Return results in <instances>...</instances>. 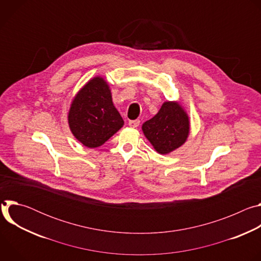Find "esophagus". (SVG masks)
Masks as SVG:
<instances>
[{"label": "esophagus", "instance_id": "1", "mask_svg": "<svg viewBox=\"0 0 261 261\" xmlns=\"http://www.w3.org/2000/svg\"><path fill=\"white\" fill-rule=\"evenodd\" d=\"M139 123H140L139 120H133V121H129L128 125H129L131 128H137V127L139 126Z\"/></svg>", "mask_w": 261, "mask_h": 261}]
</instances>
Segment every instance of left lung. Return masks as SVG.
Returning <instances> with one entry per match:
<instances>
[{"mask_svg":"<svg viewBox=\"0 0 261 261\" xmlns=\"http://www.w3.org/2000/svg\"><path fill=\"white\" fill-rule=\"evenodd\" d=\"M141 129L155 151L167 155L187 140L190 120L187 111L178 101H165L158 113L142 124Z\"/></svg>","mask_w":261,"mask_h":261,"instance_id":"left-lung-1","label":"left lung"}]
</instances>
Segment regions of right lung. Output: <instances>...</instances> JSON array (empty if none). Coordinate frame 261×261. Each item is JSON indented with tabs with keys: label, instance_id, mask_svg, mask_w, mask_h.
<instances>
[{
	"label": "right lung",
	"instance_id": "obj_1",
	"mask_svg": "<svg viewBox=\"0 0 261 261\" xmlns=\"http://www.w3.org/2000/svg\"><path fill=\"white\" fill-rule=\"evenodd\" d=\"M68 124L74 137L90 148L101 146L124 126L109 85L102 76L91 79L74 96Z\"/></svg>",
	"mask_w": 261,
	"mask_h": 261
}]
</instances>
